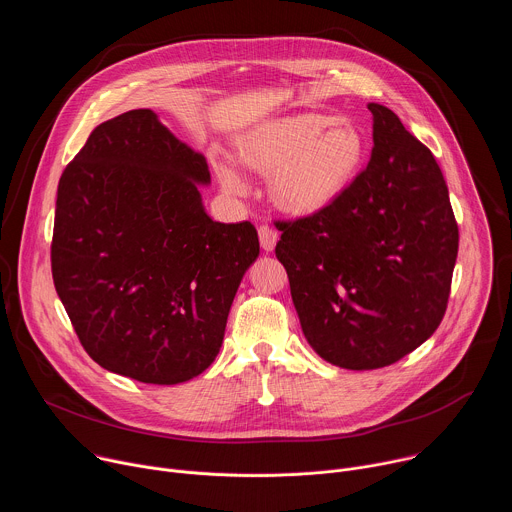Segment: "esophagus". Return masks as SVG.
Wrapping results in <instances>:
<instances>
[{
	"label": "esophagus",
	"instance_id": "34e87169",
	"mask_svg": "<svg viewBox=\"0 0 512 512\" xmlns=\"http://www.w3.org/2000/svg\"><path fill=\"white\" fill-rule=\"evenodd\" d=\"M257 233H259V243H261L263 251H273V249H275V243H277V239H279L277 231L271 229L269 225H261V227L257 229Z\"/></svg>",
	"mask_w": 512,
	"mask_h": 512
}]
</instances>
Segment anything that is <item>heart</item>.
I'll list each match as a JSON object with an SVG mask.
<instances>
[{"label":"heart","mask_w":512,"mask_h":512,"mask_svg":"<svg viewBox=\"0 0 512 512\" xmlns=\"http://www.w3.org/2000/svg\"><path fill=\"white\" fill-rule=\"evenodd\" d=\"M247 166L271 176L273 202L294 214H312L332 204L354 180L362 156L360 129L342 117L302 113L269 121L241 141ZM227 190L245 192L241 174L218 168Z\"/></svg>","instance_id":"1"}]
</instances>
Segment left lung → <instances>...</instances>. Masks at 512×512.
<instances>
[{
	"label": "left lung",
	"mask_w": 512,
	"mask_h": 512,
	"mask_svg": "<svg viewBox=\"0 0 512 512\" xmlns=\"http://www.w3.org/2000/svg\"><path fill=\"white\" fill-rule=\"evenodd\" d=\"M369 111L367 168L326 208L275 225L304 336L350 371L389 367L437 330L460 239L433 154L391 109Z\"/></svg>",
	"instance_id": "left-lung-1"
}]
</instances>
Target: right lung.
Instances as JSON below:
<instances>
[{
  "label": "right lung",
  "mask_w": 512,
  "mask_h": 512,
  "mask_svg": "<svg viewBox=\"0 0 512 512\" xmlns=\"http://www.w3.org/2000/svg\"><path fill=\"white\" fill-rule=\"evenodd\" d=\"M202 154L152 109L97 125L58 182L50 245L56 294L87 354L148 385H178L221 350L255 227L214 223Z\"/></svg>",
  "instance_id": "obj_1"
}]
</instances>
